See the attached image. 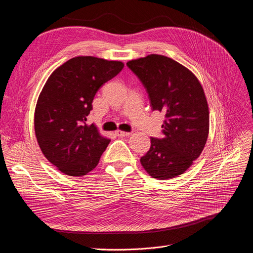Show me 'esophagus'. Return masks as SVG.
<instances>
[{
  "instance_id": "34e87169",
  "label": "esophagus",
  "mask_w": 253,
  "mask_h": 253,
  "mask_svg": "<svg viewBox=\"0 0 253 253\" xmlns=\"http://www.w3.org/2000/svg\"><path fill=\"white\" fill-rule=\"evenodd\" d=\"M115 134H116V136H118V137H127V136H129V134L130 133H128V132H123V130H116L115 132Z\"/></svg>"
}]
</instances>
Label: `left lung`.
Masks as SVG:
<instances>
[{
    "label": "left lung",
    "instance_id": "8db88e82",
    "mask_svg": "<svg viewBox=\"0 0 253 253\" xmlns=\"http://www.w3.org/2000/svg\"><path fill=\"white\" fill-rule=\"evenodd\" d=\"M126 65L146 88L151 109L165 114L164 137L150 139L141 165L157 179L183 174L203 153L209 136V106L203 86L191 70L166 56L151 54Z\"/></svg>",
    "mask_w": 253,
    "mask_h": 253
}]
</instances>
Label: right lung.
<instances>
[{"mask_svg": "<svg viewBox=\"0 0 253 253\" xmlns=\"http://www.w3.org/2000/svg\"><path fill=\"white\" fill-rule=\"evenodd\" d=\"M125 64L92 56H79L60 65L47 79L34 113L38 145L62 173L83 176L93 170L110 139L87 125L93 98Z\"/></svg>", "mask_w": 253, "mask_h": 253, "instance_id": "obj_1", "label": "right lung"}]
</instances>
